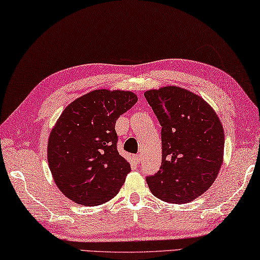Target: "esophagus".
I'll return each instance as SVG.
<instances>
[{
  "instance_id": "esophagus-1",
  "label": "esophagus",
  "mask_w": 260,
  "mask_h": 260,
  "mask_svg": "<svg viewBox=\"0 0 260 260\" xmlns=\"http://www.w3.org/2000/svg\"><path fill=\"white\" fill-rule=\"evenodd\" d=\"M134 160H135L136 164H140V162H142V156H140L139 154H136L134 156Z\"/></svg>"
}]
</instances>
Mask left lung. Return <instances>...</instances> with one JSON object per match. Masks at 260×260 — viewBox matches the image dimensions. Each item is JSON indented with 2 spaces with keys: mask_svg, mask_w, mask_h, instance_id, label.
<instances>
[{
  "mask_svg": "<svg viewBox=\"0 0 260 260\" xmlns=\"http://www.w3.org/2000/svg\"><path fill=\"white\" fill-rule=\"evenodd\" d=\"M161 126L162 162L147 177L152 193L164 202L194 201L213 184L223 162L224 133L214 109L180 86L145 93Z\"/></svg>",
  "mask_w": 260,
  "mask_h": 260,
  "instance_id": "1",
  "label": "left lung"
}]
</instances>
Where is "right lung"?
Segmentation results:
<instances>
[{"mask_svg": "<svg viewBox=\"0 0 260 260\" xmlns=\"http://www.w3.org/2000/svg\"><path fill=\"white\" fill-rule=\"evenodd\" d=\"M131 91L93 90L67 106L53 126L47 160L59 191L79 205H102L131 172L118 154L115 123L137 102Z\"/></svg>", "mask_w": 260, "mask_h": 260, "instance_id": "add662e5", "label": "right lung"}]
</instances>
